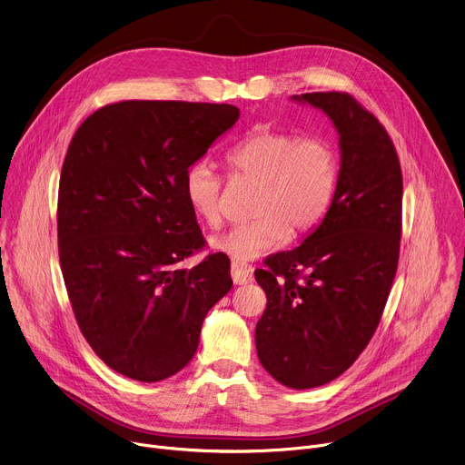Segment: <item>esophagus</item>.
I'll list each match as a JSON object with an SVG mask.
<instances>
[{
    "instance_id": "34e87169",
    "label": "esophagus",
    "mask_w": 465,
    "mask_h": 465,
    "mask_svg": "<svg viewBox=\"0 0 465 465\" xmlns=\"http://www.w3.org/2000/svg\"><path fill=\"white\" fill-rule=\"evenodd\" d=\"M232 280L235 285H246L253 280V269L250 264H242V262H232Z\"/></svg>"
}]
</instances>
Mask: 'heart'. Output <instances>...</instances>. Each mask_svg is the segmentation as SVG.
<instances>
[{
	"mask_svg": "<svg viewBox=\"0 0 465 465\" xmlns=\"http://www.w3.org/2000/svg\"><path fill=\"white\" fill-rule=\"evenodd\" d=\"M232 178L257 183L250 223L213 237L212 246L235 262L278 250L291 235L312 230L327 213L339 183V158L323 140H302L291 132L257 130L224 154ZM183 196L206 226L223 219V178L208 160L193 162L182 180Z\"/></svg>",
	"mask_w": 465,
	"mask_h": 465,
	"instance_id": "heart-1",
	"label": "heart"
}]
</instances>
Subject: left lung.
<instances>
[{
    "label": "left lung",
    "mask_w": 465,
    "mask_h": 465,
    "mask_svg": "<svg viewBox=\"0 0 465 465\" xmlns=\"http://www.w3.org/2000/svg\"><path fill=\"white\" fill-rule=\"evenodd\" d=\"M292 101L333 121L339 183L303 242L255 271L267 294L255 348L278 382L305 390L342 375L375 333L400 261L403 174L384 126L351 95L314 92Z\"/></svg>",
    "instance_id": "left-lung-1"
}]
</instances>
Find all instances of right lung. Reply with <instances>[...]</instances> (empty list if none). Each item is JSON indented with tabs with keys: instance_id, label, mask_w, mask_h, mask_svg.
<instances>
[{
	"instance_id": "add662e5",
	"label": "right lung",
	"mask_w": 465,
	"mask_h": 465,
	"mask_svg": "<svg viewBox=\"0 0 465 465\" xmlns=\"http://www.w3.org/2000/svg\"><path fill=\"white\" fill-rule=\"evenodd\" d=\"M232 104L121 101L75 132L58 185V257L84 339L114 371L158 382L194 355L230 259L178 262L204 237L182 180L239 119Z\"/></svg>"
}]
</instances>
